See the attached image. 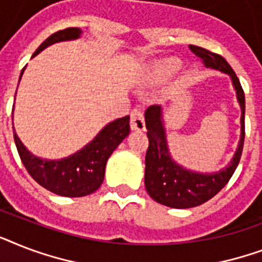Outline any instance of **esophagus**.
<instances>
[{
  "mask_svg": "<svg viewBox=\"0 0 262 262\" xmlns=\"http://www.w3.org/2000/svg\"><path fill=\"white\" fill-rule=\"evenodd\" d=\"M130 127L132 130H144V129H145L143 110H141L140 107H136V108H133V111H132Z\"/></svg>",
  "mask_w": 262,
  "mask_h": 262,
  "instance_id": "34e87169",
  "label": "esophagus"
}]
</instances>
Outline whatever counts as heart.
Segmentation results:
<instances>
[{"mask_svg": "<svg viewBox=\"0 0 262 262\" xmlns=\"http://www.w3.org/2000/svg\"><path fill=\"white\" fill-rule=\"evenodd\" d=\"M182 62L178 58L159 59L148 68V75L154 81H166L181 71Z\"/></svg>", "mask_w": 262, "mask_h": 262, "instance_id": "b5f03b06", "label": "heart"}]
</instances>
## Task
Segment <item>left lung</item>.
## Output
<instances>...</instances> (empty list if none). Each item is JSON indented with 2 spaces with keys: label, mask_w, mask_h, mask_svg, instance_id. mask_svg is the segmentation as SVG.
Returning <instances> with one entry per match:
<instances>
[{
  "label": "left lung",
  "mask_w": 262,
  "mask_h": 262,
  "mask_svg": "<svg viewBox=\"0 0 262 262\" xmlns=\"http://www.w3.org/2000/svg\"><path fill=\"white\" fill-rule=\"evenodd\" d=\"M189 49L203 59L207 68L230 76L241 107V137L235 154L226 167L216 172L191 171L177 163L170 155L162 106L155 104L148 107L145 111V126L148 129L149 145L145 155V189L156 203L178 209L193 208L207 203L227 185L239 163L245 141V94L235 72L222 55L193 45Z\"/></svg>",
  "instance_id": "8db88e82"
}]
</instances>
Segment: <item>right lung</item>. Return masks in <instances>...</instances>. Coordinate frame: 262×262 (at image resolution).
Returning a JSON list of instances; mask_svg holds the SVG:
<instances>
[{"label": "right lung", "mask_w": 262, "mask_h": 262, "mask_svg": "<svg viewBox=\"0 0 262 262\" xmlns=\"http://www.w3.org/2000/svg\"><path fill=\"white\" fill-rule=\"evenodd\" d=\"M81 34L83 32L80 28L58 31L50 35L36 49L32 57L54 43L79 39ZM129 118L130 117L126 115L107 123L91 143L63 159L47 160L32 155L18 139L13 127L14 143L24 167L40 186L63 197H83L98 190L103 183L107 160L130 132Z\"/></svg>", "instance_id": "right-lung-1"}]
</instances>
